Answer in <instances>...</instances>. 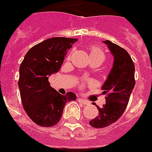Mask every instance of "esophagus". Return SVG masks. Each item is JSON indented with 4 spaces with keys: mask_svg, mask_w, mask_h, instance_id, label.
<instances>
[{
    "mask_svg": "<svg viewBox=\"0 0 152 152\" xmlns=\"http://www.w3.org/2000/svg\"><path fill=\"white\" fill-rule=\"evenodd\" d=\"M78 100L81 103H83V104H88V102L87 101V100L85 99H82V98H80V99H78Z\"/></svg>",
    "mask_w": 152,
    "mask_h": 152,
    "instance_id": "esophagus-1",
    "label": "esophagus"
}]
</instances>
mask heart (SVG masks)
<instances>
[{
  "label": "heart",
  "mask_w": 152,
  "mask_h": 152,
  "mask_svg": "<svg viewBox=\"0 0 152 152\" xmlns=\"http://www.w3.org/2000/svg\"><path fill=\"white\" fill-rule=\"evenodd\" d=\"M90 57H101L102 58H105V56H104L102 51L96 46H94L91 48L90 51Z\"/></svg>",
  "instance_id": "obj_1"
}]
</instances>
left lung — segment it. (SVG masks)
Masks as SVG:
<instances>
[{
	"instance_id": "obj_1",
	"label": "left lung",
	"mask_w": 152,
	"mask_h": 152,
	"mask_svg": "<svg viewBox=\"0 0 152 152\" xmlns=\"http://www.w3.org/2000/svg\"><path fill=\"white\" fill-rule=\"evenodd\" d=\"M113 57V66L102 86L103 95H106V103L99 107V116L89 121L92 127L104 128L119 119L126 109L135 86V66L132 58L125 49L105 40ZM95 105V104H93Z\"/></svg>"
}]
</instances>
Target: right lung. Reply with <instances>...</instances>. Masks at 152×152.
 <instances>
[{"mask_svg":"<svg viewBox=\"0 0 152 152\" xmlns=\"http://www.w3.org/2000/svg\"><path fill=\"white\" fill-rule=\"evenodd\" d=\"M76 39L54 37L31 48L20 67L18 85L23 106L37 125L51 127L61 120L64 106L76 99L69 91L62 95L51 88L49 77L57 73Z\"/></svg>","mask_w":152,"mask_h":152,"instance_id":"obj_1","label":"right lung"}]
</instances>
